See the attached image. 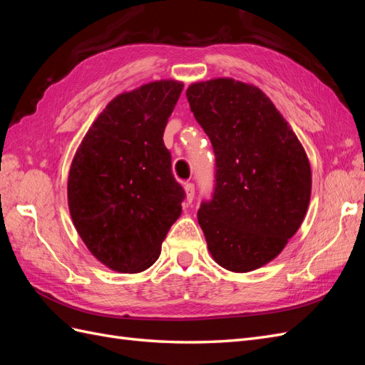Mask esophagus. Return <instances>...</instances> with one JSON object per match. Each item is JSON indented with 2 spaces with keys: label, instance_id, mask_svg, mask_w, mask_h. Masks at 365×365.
Wrapping results in <instances>:
<instances>
[{
  "label": "esophagus",
  "instance_id": "34e87169",
  "mask_svg": "<svg viewBox=\"0 0 365 365\" xmlns=\"http://www.w3.org/2000/svg\"><path fill=\"white\" fill-rule=\"evenodd\" d=\"M184 192H185V201L190 204L193 201V196H195V185L192 182H185Z\"/></svg>",
  "mask_w": 365,
  "mask_h": 365
}]
</instances>
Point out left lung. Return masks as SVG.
<instances>
[{"label":"left lung","instance_id":"1","mask_svg":"<svg viewBox=\"0 0 365 365\" xmlns=\"http://www.w3.org/2000/svg\"><path fill=\"white\" fill-rule=\"evenodd\" d=\"M216 157L212 201L197 212L215 262L250 272L279 256L300 228L312 173L295 132L260 88L219 77L185 91Z\"/></svg>","mask_w":365,"mask_h":365}]
</instances>
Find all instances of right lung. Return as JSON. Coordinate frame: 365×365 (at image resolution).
I'll return each instance as SVG.
<instances>
[{
	"label": "right lung",
	"mask_w": 365,
	"mask_h": 365,
	"mask_svg": "<svg viewBox=\"0 0 365 365\" xmlns=\"http://www.w3.org/2000/svg\"><path fill=\"white\" fill-rule=\"evenodd\" d=\"M182 88L164 79L118 94L74 153L67 185L73 224L113 271L152 267L181 215L184 190L172 175L163 134Z\"/></svg>",
	"instance_id": "obj_1"
}]
</instances>
